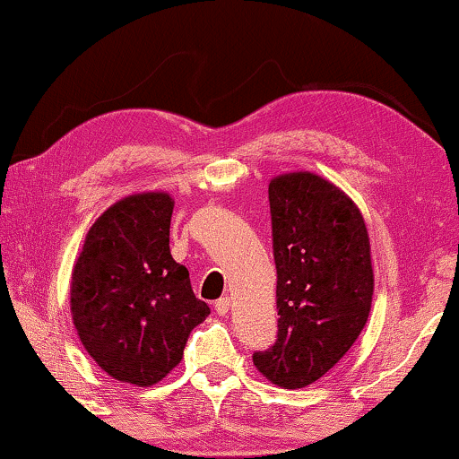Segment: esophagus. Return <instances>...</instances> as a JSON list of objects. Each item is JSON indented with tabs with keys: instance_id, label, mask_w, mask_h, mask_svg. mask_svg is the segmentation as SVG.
Returning <instances> with one entry per match:
<instances>
[{
	"instance_id": "1",
	"label": "esophagus",
	"mask_w": 459,
	"mask_h": 459,
	"mask_svg": "<svg viewBox=\"0 0 459 459\" xmlns=\"http://www.w3.org/2000/svg\"><path fill=\"white\" fill-rule=\"evenodd\" d=\"M216 313H220V316H226V313H229V309H230V299L229 297H224V299H218L216 300Z\"/></svg>"
}]
</instances>
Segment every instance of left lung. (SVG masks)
<instances>
[{
  "mask_svg": "<svg viewBox=\"0 0 459 459\" xmlns=\"http://www.w3.org/2000/svg\"><path fill=\"white\" fill-rule=\"evenodd\" d=\"M269 205L280 320L254 364L294 390L326 375L362 333L375 283L370 243L350 196L313 173L273 179Z\"/></svg>",
  "mask_w": 459,
  "mask_h": 459,
  "instance_id": "obj_1",
  "label": "left lung"
}]
</instances>
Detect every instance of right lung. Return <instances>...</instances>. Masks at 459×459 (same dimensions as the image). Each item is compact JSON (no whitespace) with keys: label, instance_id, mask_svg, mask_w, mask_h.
<instances>
[{"label":"right lung","instance_id":"obj_1","mask_svg":"<svg viewBox=\"0 0 459 459\" xmlns=\"http://www.w3.org/2000/svg\"><path fill=\"white\" fill-rule=\"evenodd\" d=\"M173 199L131 195L97 218L72 275V316L84 350L109 377L159 384L210 316L169 249Z\"/></svg>","mask_w":459,"mask_h":459}]
</instances>
